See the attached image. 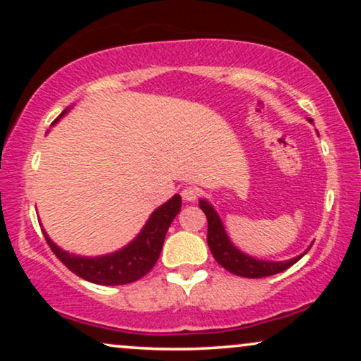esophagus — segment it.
<instances>
[{
	"instance_id": "1",
	"label": "esophagus",
	"mask_w": 361,
	"mask_h": 361,
	"mask_svg": "<svg viewBox=\"0 0 361 361\" xmlns=\"http://www.w3.org/2000/svg\"><path fill=\"white\" fill-rule=\"evenodd\" d=\"M199 194H200V190L197 189L195 185H185L180 192L182 199H184L185 202H195L197 197H199Z\"/></svg>"
}]
</instances>
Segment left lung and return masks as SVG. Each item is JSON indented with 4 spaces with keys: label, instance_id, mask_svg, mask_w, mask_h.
I'll return each mask as SVG.
<instances>
[{
    "label": "left lung",
    "instance_id": "obj_1",
    "mask_svg": "<svg viewBox=\"0 0 361 361\" xmlns=\"http://www.w3.org/2000/svg\"><path fill=\"white\" fill-rule=\"evenodd\" d=\"M199 207L204 210L207 215V221H209V233H207V243L214 255L215 261L219 264L224 266L226 271L233 273L241 278H266V276L278 274L281 271H286L290 268L294 263L302 258L304 251L300 256H295L293 259L288 261H264V259H256L253 256L245 255L243 251H240L236 246L231 243L228 235H226L225 226L221 224L219 214H216L214 207L209 202L202 199L199 202Z\"/></svg>",
    "mask_w": 361,
    "mask_h": 361
}]
</instances>
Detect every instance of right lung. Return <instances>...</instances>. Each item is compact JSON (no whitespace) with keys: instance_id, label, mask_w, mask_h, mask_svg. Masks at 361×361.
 Returning a JSON list of instances; mask_svg holds the SVG:
<instances>
[{"instance_id":"1","label":"right lung","mask_w":361,"mask_h":361,"mask_svg":"<svg viewBox=\"0 0 361 361\" xmlns=\"http://www.w3.org/2000/svg\"><path fill=\"white\" fill-rule=\"evenodd\" d=\"M67 111L68 108L63 110L59 115V118H56V121L52 125H56ZM180 205V195H174L166 204H162L159 209L152 212L149 220L146 221L145 228L140 231V235L130 245H126L120 251H115V253L95 256V258H85V256H75L67 253V251L59 248L49 238L46 231L42 230V233L47 245L54 251V255L72 273L80 276L82 279L102 286L130 284L141 279L142 276H146L152 269V266L156 264V261L161 255L162 245H164L167 230H169L176 215L179 214Z\"/></svg>"}]
</instances>
